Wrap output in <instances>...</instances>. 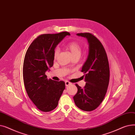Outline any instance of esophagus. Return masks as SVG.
<instances>
[{"instance_id": "34e87169", "label": "esophagus", "mask_w": 135, "mask_h": 135, "mask_svg": "<svg viewBox=\"0 0 135 135\" xmlns=\"http://www.w3.org/2000/svg\"><path fill=\"white\" fill-rule=\"evenodd\" d=\"M71 84H72L71 83H70V82H69L68 81H65V85H66V86H68L70 85Z\"/></svg>"}]
</instances>
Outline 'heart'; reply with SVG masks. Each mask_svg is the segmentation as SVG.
<instances>
[{"mask_svg": "<svg viewBox=\"0 0 135 135\" xmlns=\"http://www.w3.org/2000/svg\"><path fill=\"white\" fill-rule=\"evenodd\" d=\"M66 47L68 50L70 52V54L73 57H80V56L81 54L82 48L81 45L75 41H70L67 43L66 45ZM59 54V50L57 48H56L54 50V57L55 59H57Z\"/></svg>", "mask_w": 135, "mask_h": 135, "instance_id": "heart-1", "label": "heart"}]
</instances>
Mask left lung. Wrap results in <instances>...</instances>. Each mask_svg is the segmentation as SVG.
Instances as JSON below:
<instances>
[{
    "label": "left lung",
    "mask_w": 135,
    "mask_h": 135,
    "mask_svg": "<svg viewBox=\"0 0 135 135\" xmlns=\"http://www.w3.org/2000/svg\"><path fill=\"white\" fill-rule=\"evenodd\" d=\"M78 35L87 38L89 55L81 72L85 74L86 84L81 88L77 84L78 91L73 97L75 105L80 109L90 112L96 109L103 101L109 82V66L107 54L101 42L90 33Z\"/></svg>",
    "instance_id": "left-lung-1"
}]
</instances>
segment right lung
<instances>
[{
    "label": "right lung",
    "instance_id": "right-lung-1",
    "mask_svg": "<svg viewBox=\"0 0 135 135\" xmlns=\"http://www.w3.org/2000/svg\"><path fill=\"white\" fill-rule=\"evenodd\" d=\"M69 32L41 34L26 51L23 66L25 87L28 97L41 111L54 110L65 89L63 81L48 79L45 72L54 65L55 48Z\"/></svg>",
    "mask_w": 135,
    "mask_h": 135
}]
</instances>
